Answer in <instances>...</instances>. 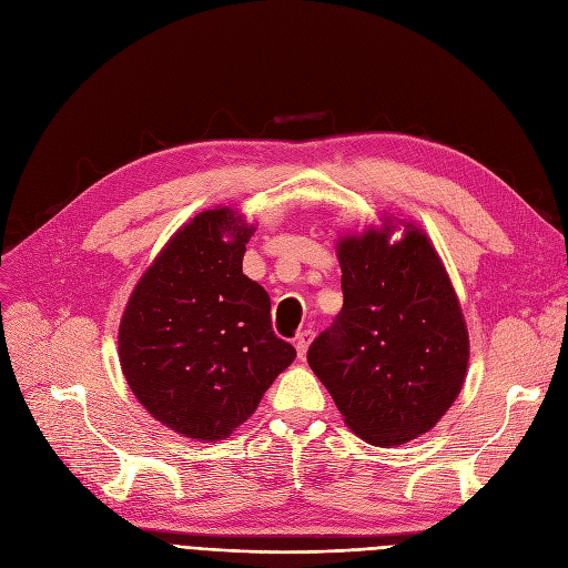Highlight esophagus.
<instances>
[{
    "label": "esophagus",
    "mask_w": 568,
    "mask_h": 568,
    "mask_svg": "<svg viewBox=\"0 0 568 568\" xmlns=\"http://www.w3.org/2000/svg\"><path fill=\"white\" fill-rule=\"evenodd\" d=\"M311 341H313V332H311V329H302V332L297 334V338H294V348H297L300 359H304V357H306Z\"/></svg>",
    "instance_id": "obj_1"
}]
</instances>
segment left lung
I'll list each match as a JSON object with an SVG mask.
<instances>
[{
    "mask_svg": "<svg viewBox=\"0 0 568 568\" xmlns=\"http://www.w3.org/2000/svg\"><path fill=\"white\" fill-rule=\"evenodd\" d=\"M343 236V308L308 348V366L345 425L372 446L429 432L466 378L468 332L453 283L427 234L404 223Z\"/></svg>",
    "mask_w": 568,
    "mask_h": 568,
    "instance_id": "obj_1",
    "label": "left lung"
}]
</instances>
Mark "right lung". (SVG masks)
Here are the masks:
<instances>
[{
	"mask_svg": "<svg viewBox=\"0 0 568 568\" xmlns=\"http://www.w3.org/2000/svg\"><path fill=\"white\" fill-rule=\"evenodd\" d=\"M253 232L227 206L194 215L148 266L120 320L130 389L187 438H227L297 357L271 329L266 290L243 276Z\"/></svg>",
	"mask_w": 568,
	"mask_h": 568,
	"instance_id": "obj_1",
	"label": "right lung"
}]
</instances>
